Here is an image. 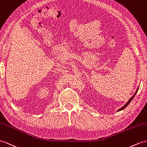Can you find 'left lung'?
<instances>
[{
  "mask_svg": "<svg viewBox=\"0 0 147 147\" xmlns=\"http://www.w3.org/2000/svg\"><path fill=\"white\" fill-rule=\"evenodd\" d=\"M138 88H139V87H138V88L137 89V90H136V92H135V94L133 95V96H131V97L129 99V100H128L127 103H126V104H125V105H123L122 107H121V108H120V109H119V110H117V112H119V111H121V110H123L125 108V107H126L128 104H129V103L131 102V101L132 100V99H133L134 98V96H135V95H136V94H137V92H138Z\"/></svg>",
  "mask_w": 147,
  "mask_h": 147,
  "instance_id": "obj_1",
  "label": "left lung"
}]
</instances>
